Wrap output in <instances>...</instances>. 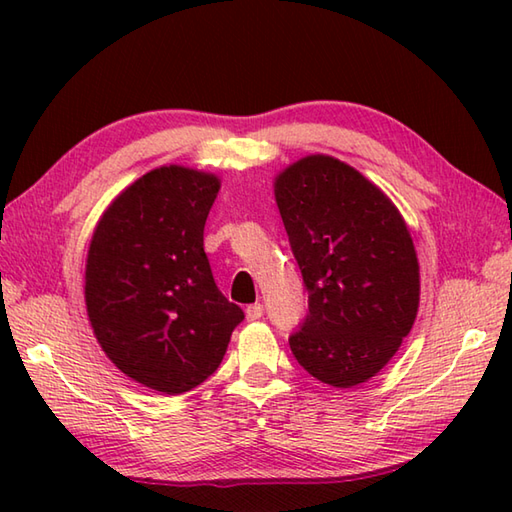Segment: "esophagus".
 I'll list each match as a JSON object with an SVG mask.
<instances>
[{
    "label": "esophagus",
    "mask_w": 512,
    "mask_h": 512,
    "mask_svg": "<svg viewBox=\"0 0 512 512\" xmlns=\"http://www.w3.org/2000/svg\"><path fill=\"white\" fill-rule=\"evenodd\" d=\"M262 317H264V306H262V303H253V306L246 308V319L248 321H257V319H262Z\"/></svg>",
    "instance_id": "1"
}]
</instances>
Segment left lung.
<instances>
[{
    "label": "left lung",
    "instance_id": "1",
    "mask_svg": "<svg viewBox=\"0 0 512 512\" xmlns=\"http://www.w3.org/2000/svg\"><path fill=\"white\" fill-rule=\"evenodd\" d=\"M275 200L308 288L292 354L325 385L367 383L418 314L420 266L405 220L372 180L325 154L281 171Z\"/></svg>",
    "mask_w": 512,
    "mask_h": 512
}]
</instances>
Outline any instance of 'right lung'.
Masks as SVG:
<instances>
[{
	"mask_svg": "<svg viewBox=\"0 0 512 512\" xmlns=\"http://www.w3.org/2000/svg\"><path fill=\"white\" fill-rule=\"evenodd\" d=\"M220 184L182 165L151 169L103 211L88 248L85 308L96 341L125 376L169 396L220 367L244 319L204 253Z\"/></svg>",
	"mask_w": 512,
	"mask_h": 512,
	"instance_id": "1",
	"label": "right lung"
}]
</instances>
